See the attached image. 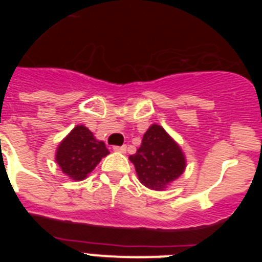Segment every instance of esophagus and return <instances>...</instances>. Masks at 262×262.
Returning <instances> with one entry per match:
<instances>
[{
	"instance_id": "34e87169",
	"label": "esophagus",
	"mask_w": 262,
	"mask_h": 262,
	"mask_svg": "<svg viewBox=\"0 0 262 262\" xmlns=\"http://www.w3.org/2000/svg\"><path fill=\"white\" fill-rule=\"evenodd\" d=\"M113 151L114 152H119V154H124L126 152V145H122V147H113Z\"/></svg>"
}]
</instances>
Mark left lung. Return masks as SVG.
<instances>
[{"label": "left lung", "mask_w": 262, "mask_h": 262, "mask_svg": "<svg viewBox=\"0 0 262 262\" xmlns=\"http://www.w3.org/2000/svg\"><path fill=\"white\" fill-rule=\"evenodd\" d=\"M139 181L151 190L163 191L186 169L182 148L160 124L154 123L144 134L142 145L129 156Z\"/></svg>", "instance_id": "1"}]
</instances>
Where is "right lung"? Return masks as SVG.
<instances>
[{"label":"right lung","mask_w":262,"mask_h":262,"mask_svg":"<svg viewBox=\"0 0 262 262\" xmlns=\"http://www.w3.org/2000/svg\"><path fill=\"white\" fill-rule=\"evenodd\" d=\"M110 154L88 127L77 124L57 145L55 160L61 172L73 181H82L99 161Z\"/></svg>","instance_id":"obj_1"}]
</instances>
